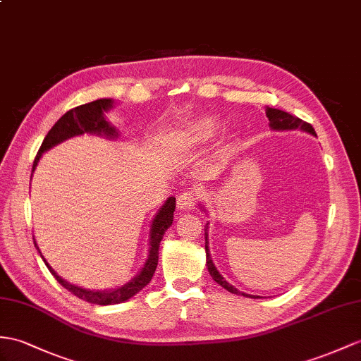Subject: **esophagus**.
I'll use <instances>...</instances> for the list:
<instances>
[{"instance_id":"34e87169","label":"esophagus","mask_w":361,"mask_h":361,"mask_svg":"<svg viewBox=\"0 0 361 361\" xmlns=\"http://www.w3.org/2000/svg\"><path fill=\"white\" fill-rule=\"evenodd\" d=\"M196 200H197V192L192 190H185L178 196V202H176V204H178V208L180 209H188L196 204Z\"/></svg>"}]
</instances>
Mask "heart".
I'll return each mask as SVG.
<instances>
[{
	"label": "heart",
	"instance_id": "b5f03b06",
	"mask_svg": "<svg viewBox=\"0 0 361 361\" xmlns=\"http://www.w3.org/2000/svg\"><path fill=\"white\" fill-rule=\"evenodd\" d=\"M217 127H219V122L214 118L204 116V118L196 119L195 122H191L187 130V135L195 140H204V139H208L209 136H213Z\"/></svg>",
	"mask_w": 361,
	"mask_h": 361
}]
</instances>
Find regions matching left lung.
Segmentation results:
<instances>
[{
    "instance_id": "8db88e82",
    "label": "left lung",
    "mask_w": 361,
    "mask_h": 361,
    "mask_svg": "<svg viewBox=\"0 0 361 361\" xmlns=\"http://www.w3.org/2000/svg\"><path fill=\"white\" fill-rule=\"evenodd\" d=\"M267 113V118L269 119V128L271 130H277V131H283V130H302L306 131V133H310L312 136H317L315 135V130L312 128L311 124H307V122L298 119L293 114H289L283 110H277V109H265ZM205 211V209H204ZM207 213V211H205ZM209 224H205L204 226V231H205V252H207V267H208V272L209 276L213 277L214 282H217L221 286H224L226 291H230L231 294H237V295H243V297H250V298H260L259 295H250V294H245L240 293L239 289L234 288L231 283H228L226 280L222 277L221 272L217 271V268L214 267L213 260H211V254H209V248H208V230H209Z\"/></svg>"
}]
</instances>
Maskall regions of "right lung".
Instances as JSON below:
<instances>
[{
  "instance_id": "add662e5",
  "label": "right lung",
  "mask_w": 361,
  "mask_h": 361,
  "mask_svg": "<svg viewBox=\"0 0 361 361\" xmlns=\"http://www.w3.org/2000/svg\"><path fill=\"white\" fill-rule=\"evenodd\" d=\"M114 101L110 98H104V99H96L93 102L79 105V107H75L72 110H68L64 116H61L58 119L56 124L50 128L47 136L44 137L42 144L38 150L37 157H35L33 162V170L37 169V165L41 159V156L49 152L50 148H54L55 145L64 142V140L75 137V136H81L84 133L89 135H96V136H104L107 139H116L119 136L116 127H113L109 121H105L104 113L113 109ZM176 208V199L169 197L165 200V204L161 207V209L157 211V214L154 216L152 228H150V239H148V257L144 263L142 269L139 271V274L133 277L127 282L126 285L118 286L114 289H104V291H94V289H85L81 286H76L68 283L67 280H64L61 276L56 274V271L51 268L47 260L44 259L41 254L37 242H35V247H37L41 259L46 263V267L51 272L58 282L63 285L67 291L72 293L73 295L82 298V300L94 303V305H116L127 302L128 298L136 295L139 291L150 283V280L154 274L156 267H157V260H159V245L165 231L169 230L173 224V213Z\"/></svg>"
}]
</instances>
